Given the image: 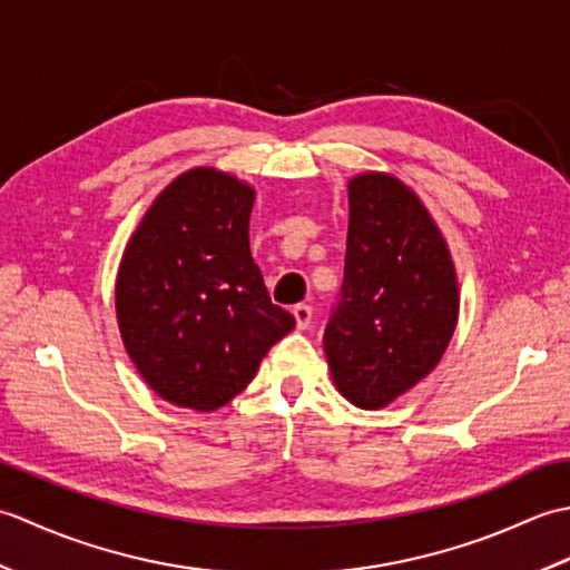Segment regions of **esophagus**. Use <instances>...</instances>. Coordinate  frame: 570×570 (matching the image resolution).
Returning <instances> with one entry per match:
<instances>
[{"label":"esophagus","instance_id":"esophagus-1","mask_svg":"<svg viewBox=\"0 0 570 570\" xmlns=\"http://www.w3.org/2000/svg\"><path fill=\"white\" fill-rule=\"evenodd\" d=\"M294 318H296V328L304 331L311 325V318H313V308L308 304H298L294 306Z\"/></svg>","mask_w":570,"mask_h":570}]
</instances>
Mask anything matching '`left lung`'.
<instances>
[{
	"mask_svg": "<svg viewBox=\"0 0 570 570\" xmlns=\"http://www.w3.org/2000/svg\"><path fill=\"white\" fill-rule=\"evenodd\" d=\"M347 196L345 276L323 347L337 392L382 409L441 362L458 323V278L441 229L402 180L360 174Z\"/></svg>",
	"mask_w": 570,
	"mask_h": 570,
	"instance_id": "1",
	"label": "left lung"
}]
</instances>
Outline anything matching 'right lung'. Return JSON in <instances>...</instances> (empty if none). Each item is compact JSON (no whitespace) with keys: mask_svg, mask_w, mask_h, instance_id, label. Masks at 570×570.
Returning a JSON list of instances; mask_svg holds the SVG:
<instances>
[{"mask_svg":"<svg viewBox=\"0 0 570 570\" xmlns=\"http://www.w3.org/2000/svg\"><path fill=\"white\" fill-rule=\"evenodd\" d=\"M252 186L190 168L151 203L122 254L115 306L127 355L176 406H225L296 325L252 259Z\"/></svg>","mask_w":570,"mask_h":570,"instance_id":"right-lung-1","label":"right lung"}]
</instances>
